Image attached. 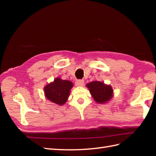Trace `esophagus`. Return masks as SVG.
Returning <instances> with one entry per match:
<instances>
[{"mask_svg": "<svg viewBox=\"0 0 156 156\" xmlns=\"http://www.w3.org/2000/svg\"><path fill=\"white\" fill-rule=\"evenodd\" d=\"M84 81L82 80H76L75 82V84L76 87H82V86L84 85Z\"/></svg>", "mask_w": 156, "mask_h": 156, "instance_id": "obj_1", "label": "esophagus"}]
</instances>
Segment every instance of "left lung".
Instances as JSON below:
<instances>
[{
    "mask_svg": "<svg viewBox=\"0 0 156 156\" xmlns=\"http://www.w3.org/2000/svg\"><path fill=\"white\" fill-rule=\"evenodd\" d=\"M95 102L98 104H106L111 101L114 96L113 89L110 84L104 82L92 81L86 85Z\"/></svg>",
    "mask_w": 156,
    "mask_h": 156,
    "instance_id": "left-lung-1",
    "label": "left lung"
}]
</instances>
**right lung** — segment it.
<instances>
[{
  "label": "right lung",
  "mask_w": 156,
  "mask_h": 156,
  "mask_svg": "<svg viewBox=\"0 0 156 156\" xmlns=\"http://www.w3.org/2000/svg\"><path fill=\"white\" fill-rule=\"evenodd\" d=\"M73 87L74 84L71 81L62 80L61 78L57 77L53 82L45 85L44 95L53 103L62 106L67 102Z\"/></svg>",
  "instance_id": "right-lung-1"
}]
</instances>
